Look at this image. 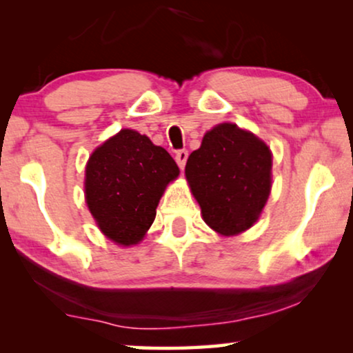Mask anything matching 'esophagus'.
<instances>
[{
    "label": "esophagus",
    "instance_id": "1",
    "mask_svg": "<svg viewBox=\"0 0 353 353\" xmlns=\"http://www.w3.org/2000/svg\"><path fill=\"white\" fill-rule=\"evenodd\" d=\"M175 161L178 163V167H180L183 170V168H185V165H186V161H188V151H186V149H181V151L176 152Z\"/></svg>",
    "mask_w": 353,
    "mask_h": 353
}]
</instances>
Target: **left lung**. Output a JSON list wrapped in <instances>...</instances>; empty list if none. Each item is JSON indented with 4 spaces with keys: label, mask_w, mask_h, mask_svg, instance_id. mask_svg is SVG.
I'll return each instance as SVG.
<instances>
[{
    "label": "left lung",
    "mask_w": 353,
    "mask_h": 353,
    "mask_svg": "<svg viewBox=\"0 0 353 353\" xmlns=\"http://www.w3.org/2000/svg\"><path fill=\"white\" fill-rule=\"evenodd\" d=\"M272 149L236 123L215 125L188 157L185 175L202 220L223 238L257 223L272 192Z\"/></svg>",
    "instance_id": "1"
}]
</instances>
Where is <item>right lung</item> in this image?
I'll return each instance as SVG.
<instances>
[{"label": "right lung", "instance_id": "right-lung-1", "mask_svg": "<svg viewBox=\"0 0 353 353\" xmlns=\"http://www.w3.org/2000/svg\"><path fill=\"white\" fill-rule=\"evenodd\" d=\"M178 175L165 149L137 130L122 128L88 157L85 202L105 238L132 248L148 234L159 201Z\"/></svg>", "mask_w": 353, "mask_h": 353}]
</instances>
